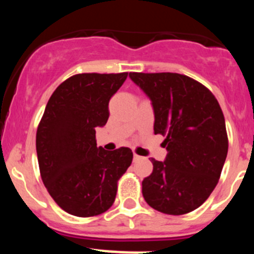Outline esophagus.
<instances>
[{
	"mask_svg": "<svg viewBox=\"0 0 254 254\" xmlns=\"http://www.w3.org/2000/svg\"><path fill=\"white\" fill-rule=\"evenodd\" d=\"M142 159V156L137 155V154H133V161H139Z\"/></svg>",
	"mask_w": 254,
	"mask_h": 254,
	"instance_id": "esophagus-1",
	"label": "esophagus"
}]
</instances>
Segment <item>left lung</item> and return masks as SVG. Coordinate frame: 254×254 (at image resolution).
<instances>
[{
    "label": "left lung",
    "instance_id": "left-lung-1",
    "mask_svg": "<svg viewBox=\"0 0 254 254\" xmlns=\"http://www.w3.org/2000/svg\"><path fill=\"white\" fill-rule=\"evenodd\" d=\"M153 105L154 133L165 136V161L151 157L153 172L142 193L153 209L168 215L193 211L217 185L228 137L214 94L193 78L177 72H130Z\"/></svg>",
    "mask_w": 254,
    "mask_h": 254
}]
</instances>
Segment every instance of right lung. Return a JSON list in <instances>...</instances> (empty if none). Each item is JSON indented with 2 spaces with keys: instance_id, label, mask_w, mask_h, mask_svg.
Here are the masks:
<instances>
[{
  "instance_id": "obj_1",
  "label": "right lung",
  "mask_w": 254,
  "mask_h": 254,
  "mask_svg": "<svg viewBox=\"0 0 254 254\" xmlns=\"http://www.w3.org/2000/svg\"><path fill=\"white\" fill-rule=\"evenodd\" d=\"M127 72H84L66 78L49 99L37 129L40 176L60 208L78 217L112 206L117 183L132 162V151L97 147L95 127L109 119V101Z\"/></svg>"
}]
</instances>
